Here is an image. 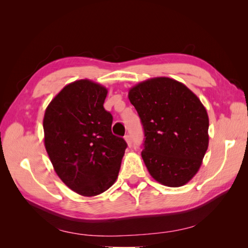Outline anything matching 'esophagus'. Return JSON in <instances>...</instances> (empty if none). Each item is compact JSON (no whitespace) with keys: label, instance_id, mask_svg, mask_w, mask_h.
<instances>
[{"label":"esophagus","instance_id":"34e87169","mask_svg":"<svg viewBox=\"0 0 248 248\" xmlns=\"http://www.w3.org/2000/svg\"><path fill=\"white\" fill-rule=\"evenodd\" d=\"M124 140H125V141H127V144H128L129 146H132V138H131L130 134L125 135V136H124Z\"/></svg>","mask_w":248,"mask_h":248}]
</instances>
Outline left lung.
I'll use <instances>...</instances> for the list:
<instances>
[{"instance_id": "1", "label": "left lung", "mask_w": 248, "mask_h": 248, "mask_svg": "<svg viewBox=\"0 0 248 248\" xmlns=\"http://www.w3.org/2000/svg\"><path fill=\"white\" fill-rule=\"evenodd\" d=\"M129 100L144 129L141 157L152 178L178 187L198 171L209 145V117L184 84L155 78L130 89Z\"/></svg>"}]
</instances>
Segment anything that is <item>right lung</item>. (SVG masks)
Returning <instances> with one entry per match:
<instances>
[{
    "instance_id": "obj_1",
    "label": "right lung",
    "mask_w": 248,
    "mask_h": 248,
    "mask_svg": "<svg viewBox=\"0 0 248 248\" xmlns=\"http://www.w3.org/2000/svg\"><path fill=\"white\" fill-rule=\"evenodd\" d=\"M108 89L89 80L68 84L44 117L45 146L62 181L82 196H96L118 177L127 143L112 133L103 108Z\"/></svg>"
}]
</instances>
